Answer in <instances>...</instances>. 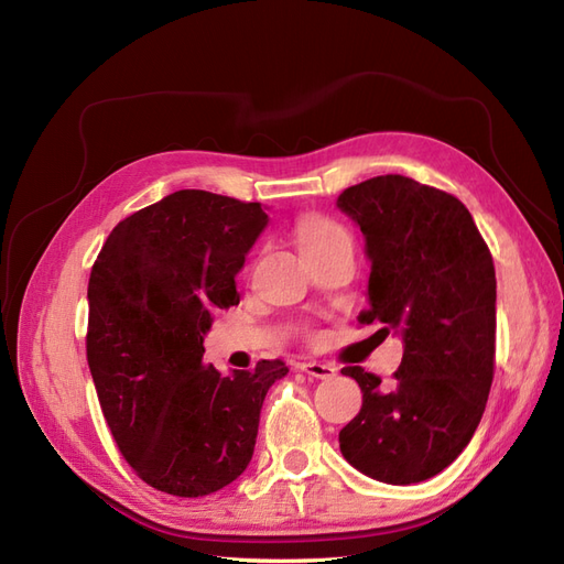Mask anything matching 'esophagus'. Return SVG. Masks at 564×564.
I'll use <instances>...</instances> for the list:
<instances>
[{"label":"esophagus","instance_id":"esophagus-1","mask_svg":"<svg viewBox=\"0 0 564 564\" xmlns=\"http://www.w3.org/2000/svg\"><path fill=\"white\" fill-rule=\"evenodd\" d=\"M301 371L308 373V377H315V379H332L336 377V365H329V362H317V360H308L301 365Z\"/></svg>","mask_w":564,"mask_h":564}]
</instances>
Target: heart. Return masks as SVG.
I'll return each mask as SVG.
<instances>
[{
  "instance_id": "heart-1",
  "label": "heart",
  "mask_w": 564,
  "mask_h": 564,
  "mask_svg": "<svg viewBox=\"0 0 564 564\" xmlns=\"http://www.w3.org/2000/svg\"><path fill=\"white\" fill-rule=\"evenodd\" d=\"M296 237H299V247H301L303 253H308V251L319 249V247H329V245L352 247L348 230L344 226H338L336 220L324 218V216L303 218L299 224Z\"/></svg>"
}]
</instances>
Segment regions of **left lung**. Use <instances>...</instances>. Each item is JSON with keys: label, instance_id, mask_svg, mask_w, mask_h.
Masks as SVG:
<instances>
[{"label": "left lung", "instance_id": "8db88e82", "mask_svg": "<svg viewBox=\"0 0 564 564\" xmlns=\"http://www.w3.org/2000/svg\"><path fill=\"white\" fill-rule=\"evenodd\" d=\"M336 207L367 240L369 308L360 324L402 334L395 383L344 367L362 409L338 433L340 454L388 485L445 470L482 419L497 355V272L470 212L454 195L400 174L346 187Z\"/></svg>", "mask_w": 564, "mask_h": 564}]
</instances>
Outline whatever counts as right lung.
<instances>
[{
    "label": "right lung",
    "instance_id": "obj_1",
    "mask_svg": "<svg viewBox=\"0 0 564 564\" xmlns=\"http://www.w3.org/2000/svg\"><path fill=\"white\" fill-rule=\"evenodd\" d=\"M268 224L259 202L178 191L112 228L89 278L87 360L100 409L143 482L197 499L249 466L282 360L224 377L202 365L214 313Z\"/></svg>",
    "mask_w": 564,
    "mask_h": 564
}]
</instances>
